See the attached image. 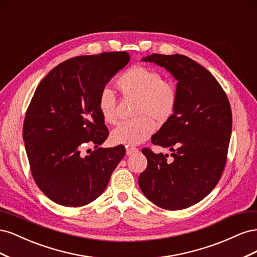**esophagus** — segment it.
Listing matches in <instances>:
<instances>
[{"label": "esophagus", "instance_id": "1", "mask_svg": "<svg viewBox=\"0 0 257 257\" xmlns=\"http://www.w3.org/2000/svg\"><path fill=\"white\" fill-rule=\"evenodd\" d=\"M139 150L137 149L136 147H127L126 148V154L127 155H132V154H135L137 153Z\"/></svg>", "mask_w": 257, "mask_h": 257}]
</instances>
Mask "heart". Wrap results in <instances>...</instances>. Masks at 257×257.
<instances>
[{
    "mask_svg": "<svg viewBox=\"0 0 257 257\" xmlns=\"http://www.w3.org/2000/svg\"><path fill=\"white\" fill-rule=\"evenodd\" d=\"M116 88L125 99H133V120L121 122L110 135L113 144L135 146L145 142L154 132V123L163 125L173 118L179 103L178 85L152 67L137 64L120 74ZM100 116L107 124L118 119L116 98L108 88L100 90L97 97Z\"/></svg>",
    "mask_w": 257,
    "mask_h": 257,
    "instance_id": "b5f03b06",
    "label": "heart"
}]
</instances>
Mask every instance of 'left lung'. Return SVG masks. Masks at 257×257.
Listing matches in <instances>:
<instances>
[{
    "mask_svg": "<svg viewBox=\"0 0 257 257\" xmlns=\"http://www.w3.org/2000/svg\"><path fill=\"white\" fill-rule=\"evenodd\" d=\"M143 61L172 73L180 96L173 118L151 138L153 145L169 148L174 160L144 148L148 165L139 188L154 205L181 210L204 199L223 174L232 124L229 100L212 74L188 57L153 53Z\"/></svg>",
    "mask_w": 257,
    "mask_h": 257,
    "instance_id": "obj_1",
    "label": "left lung"
}]
</instances>
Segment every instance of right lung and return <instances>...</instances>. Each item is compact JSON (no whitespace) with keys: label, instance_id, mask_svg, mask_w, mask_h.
<instances>
[{"label":"right lung","instance_id":"1","mask_svg":"<svg viewBox=\"0 0 257 257\" xmlns=\"http://www.w3.org/2000/svg\"><path fill=\"white\" fill-rule=\"evenodd\" d=\"M126 51L68 59L36 88L23 122V141L33 179L54 203L81 207L95 200L109 182L125 148H98L109 131L97 97L105 84L125 66ZM94 144L83 158L80 150Z\"/></svg>","mask_w":257,"mask_h":257}]
</instances>
